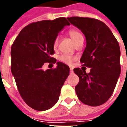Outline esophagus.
Segmentation results:
<instances>
[{
	"label": "esophagus",
	"mask_w": 127,
	"mask_h": 127,
	"mask_svg": "<svg viewBox=\"0 0 127 127\" xmlns=\"http://www.w3.org/2000/svg\"><path fill=\"white\" fill-rule=\"evenodd\" d=\"M70 72H71V73H73V68H71H71H70Z\"/></svg>",
	"instance_id": "1"
}]
</instances>
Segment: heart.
Returning a JSON list of instances; mask_svg holds the SVG:
<instances>
[{
  "mask_svg": "<svg viewBox=\"0 0 127 127\" xmlns=\"http://www.w3.org/2000/svg\"><path fill=\"white\" fill-rule=\"evenodd\" d=\"M69 35L71 36V38L73 39V41H74L75 43H76L79 40H80L81 38H82L83 36L82 35V34L80 33V32L77 31V30H71L69 31ZM58 39L56 38L54 41V47H56L57 45H58ZM60 59H61V61H63L64 63L67 64H71L73 61L75 60V58L74 56H73L71 55H69V54H63L60 57Z\"/></svg>",
  "mask_w": 127,
  "mask_h": 127,
  "instance_id": "b5f03b06",
  "label": "heart"
}]
</instances>
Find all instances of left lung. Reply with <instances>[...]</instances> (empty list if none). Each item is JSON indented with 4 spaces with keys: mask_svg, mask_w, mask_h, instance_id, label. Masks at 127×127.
Listing matches in <instances>:
<instances>
[{
    "mask_svg": "<svg viewBox=\"0 0 127 127\" xmlns=\"http://www.w3.org/2000/svg\"><path fill=\"white\" fill-rule=\"evenodd\" d=\"M70 23L84 34L86 46L80 61L85 70L74 69L80 82L75 86L78 98L90 106L105 103L112 96L120 71V50L116 39L105 24L89 18H67Z\"/></svg>",
    "mask_w": 127,
    "mask_h": 127,
    "instance_id": "obj_1",
    "label": "left lung"
}]
</instances>
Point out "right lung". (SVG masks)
Returning <instances> with one entry per match:
<instances>
[{
	"mask_svg": "<svg viewBox=\"0 0 127 127\" xmlns=\"http://www.w3.org/2000/svg\"><path fill=\"white\" fill-rule=\"evenodd\" d=\"M70 24L65 18L36 22L24 27L11 49V70L22 98L29 106L45 111L55 105L69 75V67L58 62L54 69L43 71L45 63H56L54 43Z\"/></svg>",
	"mask_w": 127,
	"mask_h": 127,
	"instance_id": "1",
	"label": "right lung"
}]
</instances>
